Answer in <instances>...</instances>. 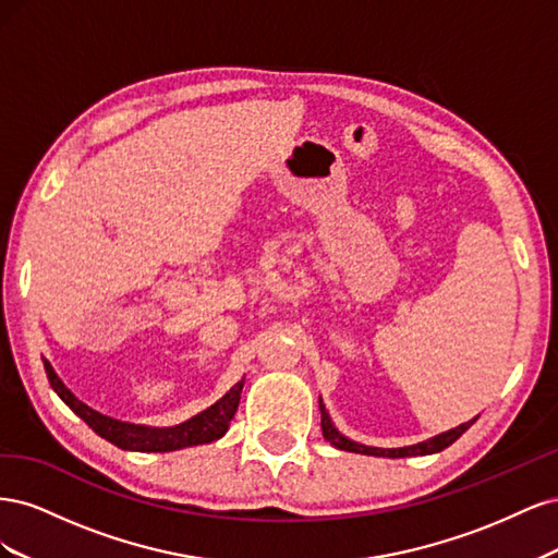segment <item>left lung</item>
Here are the masks:
<instances>
[{
  "label": "left lung",
  "mask_w": 558,
  "mask_h": 558,
  "mask_svg": "<svg viewBox=\"0 0 558 558\" xmlns=\"http://www.w3.org/2000/svg\"><path fill=\"white\" fill-rule=\"evenodd\" d=\"M318 410H320V430H324V437H326V440H328L332 447L342 449V451L365 453V456H386V459H404V456H428V453L442 451V449H447L449 445H453L456 440H459V437L477 421V416H475V418L465 421V424H461V426H456V428H451V430H447V433L435 435V437H430V440L412 445V447L379 449V447H367V445L353 442V440H349V437H344L340 430H337L335 424L330 421V416H328V412H326L324 400H318Z\"/></svg>",
  "instance_id": "obj_1"
}]
</instances>
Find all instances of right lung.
<instances>
[{
  "mask_svg": "<svg viewBox=\"0 0 558 558\" xmlns=\"http://www.w3.org/2000/svg\"><path fill=\"white\" fill-rule=\"evenodd\" d=\"M44 367H46L50 386H53V391L60 396V400L66 404V408L86 421V424L99 437H105L107 442L116 445L118 449H128V451H177L183 447L209 445V442L218 440V437H223L230 428V421H232L234 412H238L240 393L244 386V379L238 381L221 400H216L211 408L195 414L189 421H183V424H179V426L150 428V426H140V424H128V421H118L107 414L95 412L62 384V379L56 375L53 365L44 361Z\"/></svg>",
  "mask_w": 558,
  "mask_h": 558,
  "instance_id": "1",
  "label": "right lung"
}]
</instances>
